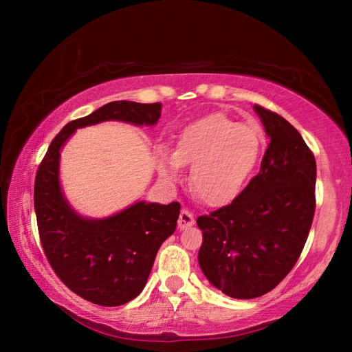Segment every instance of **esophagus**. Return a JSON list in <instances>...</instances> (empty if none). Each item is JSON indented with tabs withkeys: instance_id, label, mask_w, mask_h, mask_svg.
Instances as JSON below:
<instances>
[{
	"instance_id": "esophagus-1",
	"label": "esophagus",
	"mask_w": 352,
	"mask_h": 352,
	"mask_svg": "<svg viewBox=\"0 0 352 352\" xmlns=\"http://www.w3.org/2000/svg\"><path fill=\"white\" fill-rule=\"evenodd\" d=\"M192 225H194L192 212H190L189 210H186V208H183V210L180 211V216H178V228L186 230V228H189V226H192Z\"/></svg>"
}]
</instances>
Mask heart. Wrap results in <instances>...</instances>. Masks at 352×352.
Listing matches in <instances>:
<instances>
[{
    "instance_id": "obj_1",
    "label": "heart",
    "mask_w": 352,
    "mask_h": 352,
    "mask_svg": "<svg viewBox=\"0 0 352 352\" xmlns=\"http://www.w3.org/2000/svg\"><path fill=\"white\" fill-rule=\"evenodd\" d=\"M261 141L252 127L236 126L225 115H211L190 124L178 135L174 153L162 152L158 169L168 180L190 168V188L206 205L233 201L258 166Z\"/></svg>"
}]
</instances>
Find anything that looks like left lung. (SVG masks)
Wrapping results in <instances>:
<instances>
[{"mask_svg":"<svg viewBox=\"0 0 352 352\" xmlns=\"http://www.w3.org/2000/svg\"><path fill=\"white\" fill-rule=\"evenodd\" d=\"M270 138L259 174L230 205L197 217L199 264L214 287L237 300L270 292L305 248L315 212L317 164L300 132L254 105Z\"/></svg>","mask_w":352,"mask_h":352,"instance_id":"left-lung-1","label":"left lung"}]
</instances>
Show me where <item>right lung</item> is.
Wrapping results in <instances>:
<instances>
[{
	"label": "right lung",
	"mask_w": 352,
	"mask_h": 352,
	"mask_svg": "<svg viewBox=\"0 0 352 352\" xmlns=\"http://www.w3.org/2000/svg\"><path fill=\"white\" fill-rule=\"evenodd\" d=\"M160 116V102L105 104L58 132L35 175L34 206L47 262L69 290L94 305L121 306L141 294L158 248L175 231L180 204L138 201L107 219L80 217L58 183L60 148L76 129L104 121L153 126Z\"/></svg>",
	"instance_id": "1"
}]
</instances>
